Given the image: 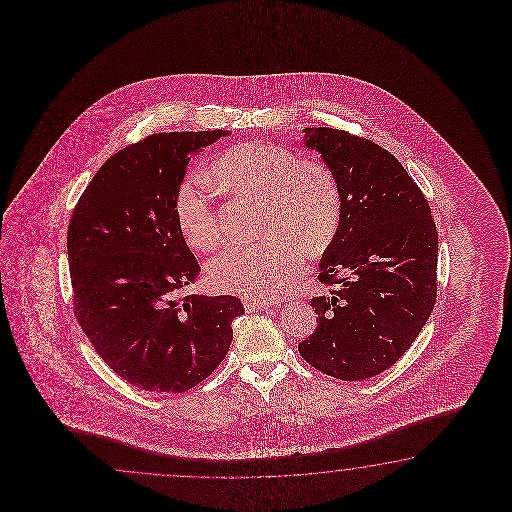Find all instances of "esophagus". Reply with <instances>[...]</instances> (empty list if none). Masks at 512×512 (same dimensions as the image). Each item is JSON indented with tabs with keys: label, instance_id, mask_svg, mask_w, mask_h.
I'll return each instance as SVG.
<instances>
[{
	"label": "esophagus",
	"instance_id": "1",
	"mask_svg": "<svg viewBox=\"0 0 512 512\" xmlns=\"http://www.w3.org/2000/svg\"><path fill=\"white\" fill-rule=\"evenodd\" d=\"M245 309H247L249 313H261V311L269 309V304H265V302H256V300H247V302H245Z\"/></svg>",
	"mask_w": 512,
	"mask_h": 512
}]
</instances>
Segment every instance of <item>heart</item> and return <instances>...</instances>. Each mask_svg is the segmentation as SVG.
<instances>
[{
  "instance_id": "heart-1",
  "label": "heart",
  "mask_w": 512,
  "mask_h": 512,
  "mask_svg": "<svg viewBox=\"0 0 512 512\" xmlns=\"http://www.w3.org/2000/svg\"><path fill=\"white\" fill-rule=\"evenodd\" d=\"M212 175L232 194L260 201L261 240L232 245L208 263V283L219 293L278 298L300 278L304 252L320 256L337 238L342 192L326 163L302 159L278 144L249 142L223 153L212 164ZM175 218L190 247L218 249L223 230L205 175H188L179 185Z\"/></svg>"
}]
</instances>
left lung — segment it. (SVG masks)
<instances>
[{
  "mask_svg": "<svg viewBox=\"0 0 512 512\" xmlns=\"http://www.w3.org/2000/svg\"><path fill=\"white\" fill-rule=\"evenodd\" d=\"M342 192L337 238L320 260L316 331L298 344L313 368L364 381L401 359L437 293V232L428 201L392 153L333 128H305Z\"/></svg>",
  "mask_w": 512,
  "mask_h": 512,
  "instance_id": "8db88e82",
  "label": "left lung"
}]
</instances>
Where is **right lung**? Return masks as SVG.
<instances>
[{"instance_id": "add662e5", "label": "right lung", "mask_w": 512, "mask_h": 512, "mask_svg": "<svg viewBox=\"0 0 512 512\" xmlns=\"http://www.w3.org/2000/svg\"><path fill=\"white\" fill-rule=\"evenodd\" d=\"M230 131H170L109 157L67 229L78 324L98 355L139 390L181 393L225 359L236 296L175 293L199 276L175 218L190 157Z\"/></svg>"}]
</instances>
